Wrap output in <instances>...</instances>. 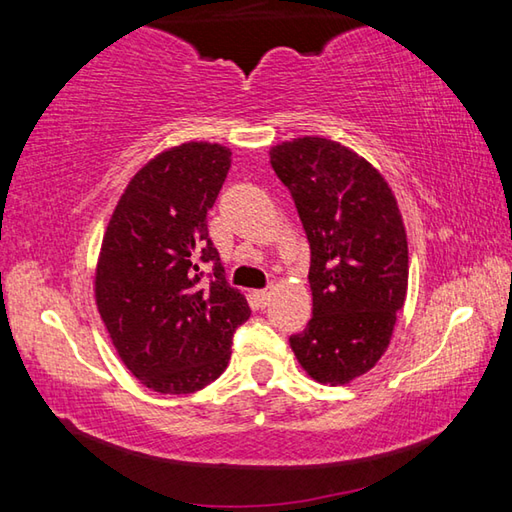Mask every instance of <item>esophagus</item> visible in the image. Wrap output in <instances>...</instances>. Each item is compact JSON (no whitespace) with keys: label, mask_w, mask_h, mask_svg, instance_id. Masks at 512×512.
Masks as SVG:
<instances>
[{"label":"esophagus","mask_w":512,"mask_h":512,"mask_svg":"<svg viewBox=\"0 0 512 512\" xmlns=\"http://www.w3.org/2000/svg\"><path fill=\"white\" fill-rule=\"evenodd\" d=\"M253 296H255V300H257V305L259 307H266L268 305V300H271V291H255L253 293Z\"/></svg>","instance_id":"esophagus-1"}]
</instances>
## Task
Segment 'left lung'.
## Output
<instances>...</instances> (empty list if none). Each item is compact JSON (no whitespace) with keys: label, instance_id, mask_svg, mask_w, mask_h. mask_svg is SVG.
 Instances as JSON below:
<instances>
[{"label":"left lung","instance_id":"8db88e82","mask_svg":"<svg viewBox=\"0 0 512 512\" xmlns=\"http://www.w3.org/2000/svg\"><path fill=\"white\" fill-rule=\"evenodd\" d=\"M311 250L314 311L289 343L311 379L350 384L391 343L409 287V246L391 187L368 160L325 137L271 149Z\"/></svg>","mask_w":512,"mask_h":512}]
</instances>
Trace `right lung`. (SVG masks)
<instances>
[{
    "mask_svg": "<svg viewBox=\"0 0 512 512\" xmlns=\"http://www.w3.org/2000/svg\"><path fill=\"white\" fill-rule=\"evenodd\" d=\"M230 155L210 142L155 155L124 189L101 241L94 275L101 320L124 366L155 393L187 395L212 384L250 316L207 237Z\"/></svg>",
    "mask_w": 512,
    "mask_h": 512,
    "instance_id": "obj_1",
    "label": "right lung"
}]
</instances>
